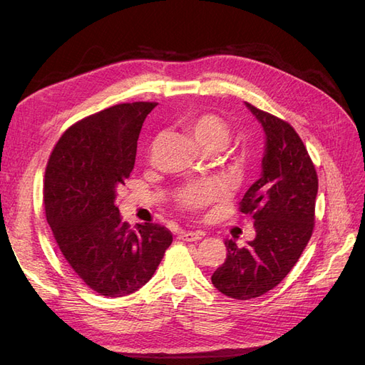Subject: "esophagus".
<instances>
[{
	"instance_id": "esophagus-1",
	"label": "esophagus",
	"mask_w": 365,
	"mask_h": 365,
	"mask_svg": "<svg viewBox=\"0 0 365 365\" xmlns=\"http://www.w3.org/2000/svg\"><path fill=\"white\" fill-rule=\"evenodd\" d=\"M202 236H204L202 233H195V231H184V233H181L180 239L185 242H196V240H201Z\"/></svg>"
}]
</instances>
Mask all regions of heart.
Listing matches in <instances>:
<instances>
[{
    "instance_id": "obj_1",
    "label": "heart",
    "mask_w": 365,
    "mask_h": 365,
    "mask_svg": "<svg viewBox=\"0 0 365 365\" xmlns=\"http://www.w3.org/2000/svg\"><path fill=\"white\" fill-rule=\"evenodd\" d=\"M184 128L205 152L215 153L224 150L231 138V129L227 121L213 113L192 114L184 118ZM224 196L222 185L215 181L189 182L175 193V201L187 212L202 210Z\"/></svg>"
}]
</instances>
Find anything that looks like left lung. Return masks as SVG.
I'll use <instances>...</instances> for the list:
<instances>
[{
  "instance_id": "left-lung-1",
  "label": "left lung",
  "mask_w": 365,
  "mask_h": 365,
  "mask_svg": "<svg viewBox=\"0 0 365 365\" xmlns=\"http://www.w3.org/2000/svg\"><path fill=\"white\" fill-rule=\"evenodd\" d=\"M267 134L262 176L239 204L254 219L247 247L227 240V259L213 275L215 288L250 300L275 288L300 259L315 227L318 176L300 135L279 117L247 103Z\"/></svg>"
}]
</instances>
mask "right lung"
I'll return each mask as SVG.
<instances>
[{
	"instance_id": "add662e5",
	"label": "right lung",
	"mask_w": 365,
	"mask_h": 365,
	"mask_svg": "<svg viewBox=\"0 0 365 365\" xmlns=\"http://www.w3.org/2000/svg\"><path fill=\"white\" fill-rule=\"evenodd\" d=\"M155 102L106 108L71 125L54 145L42 204L54 240L88 288L125 297L146 284L172 244L163 225L121 222L117 192L134 169L137 140Z\"/></svg>"
}]
</instances>
